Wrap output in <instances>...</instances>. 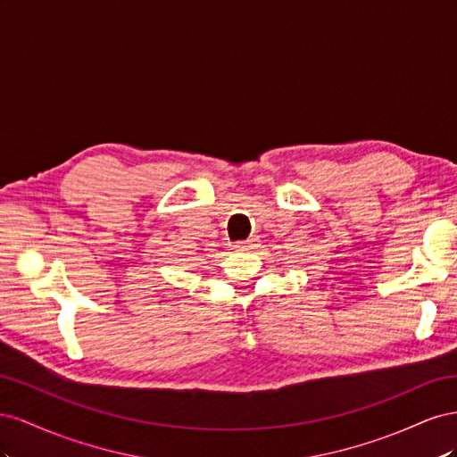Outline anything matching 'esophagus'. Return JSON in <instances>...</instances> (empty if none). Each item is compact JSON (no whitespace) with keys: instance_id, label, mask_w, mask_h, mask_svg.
<instances>
[{"instance_id":"34e87169","label":"esophagus","mask_w":457,"mask_h":457,"mask_svg":"<svg viewBox=\"0 0 457 457\" xmlns=\"http://www.w3.org/2000/svg\"><path fill=\"white\" fill-rule=\"evenodd\" d=\"M257 238H247V240H244V242H234V245H232V250H237V252H245V250H253V247L257 245Z\"/></svg>"}]
</instances>
